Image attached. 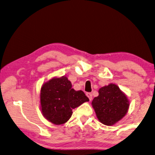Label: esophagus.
<instances>
[{"instance_id": "esophagus-1", "label": "esophagus", "mask_w": 155, "mask_h": 155, "mask_svg": "<svg viewBox=\"0 0 155 155\" xmlns=\"http://www.w3.org/2000/svg\"><path fill=\"white\" fill-rule=\"evenodd\" d=\"M86 95H87V96L89 97V100L91 101L92 100V94H91V93H87Z\"/></svg>"}]
</instances>
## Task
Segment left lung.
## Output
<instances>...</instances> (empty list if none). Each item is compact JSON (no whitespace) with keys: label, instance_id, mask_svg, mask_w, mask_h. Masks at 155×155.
Here are the masks:
<instances>
[{"label":"left lung","instance_id":"left-lung-1","mask_svg":"<svg viewBox=\"0 0 155 155\" xmlns=\"http://www.w3.org/2000/svg\"><path fill=\"white\" fill-rule=\"evenodd\" d=\"M99 95L91 104L98 120L106 125H112L125 116L129 106L125 94L115 84H109L99 89Z\"/></svg>","mask_w":155,"mask_h":155}]
</instances>
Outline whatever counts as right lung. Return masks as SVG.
<instances>
[{
    "instance_id": "1",
    "label": "right lung",
    "mask_w": 155,
    "mask_h": 155,
    "mask_svg": "<svg viewBox=\"0 0 155 155\" xmlns=\"http://www.w3.org/2000/svg\"><path fill=\"white\" fill-rule=\"evenodd\" d=\"M40 97L42 113L55 125L68 121L72 114V109L89 100L83 91L72 89L71 82L64 76L44 83Z\"/></svg>"
}]
</instances>
